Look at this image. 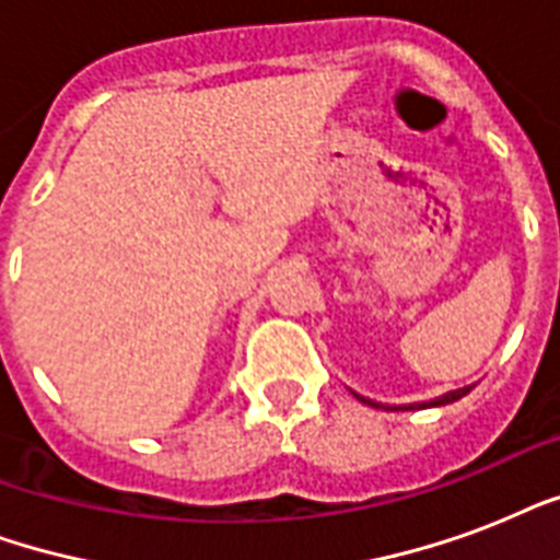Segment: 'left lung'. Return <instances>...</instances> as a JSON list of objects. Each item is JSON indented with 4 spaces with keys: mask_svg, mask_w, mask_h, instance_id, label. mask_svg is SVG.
Instances as JSON below:
<instances>
[{
    "mask_svg": "<svg viewBox=\"0 0 560 560\" xmlns=\"http://www.w3.org/2000/svg\"><path fill=\"white\" fill-rule=\"evenodd\" d=\"M474 389V383L470 386H459V389H451V392H442L439 398H430V400H416V404H381V400H372V398H363V395H358L354 392V398L363 400V404H369V407L374 409H386V412H404V409H427V407H444V404H453V400L465 398L468 392Z\"/></svg>",
    "mask_w": 560,
    "mask_h": 560,
    "instance_id": "8db88e82",
    "label": "left lung"
}]
</instances>
